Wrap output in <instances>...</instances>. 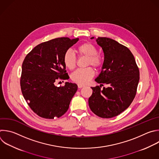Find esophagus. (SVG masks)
<instances>
[{"label": "esophagus", "instance_id": "obj_1", "mask_svg": "<svg viewBox=\"0 0 159 159\" xmlns=\"http://www.w3.org/2000/svg\"><path fill=\"white\" fill-rule=\"evenodd\" d=\"M77 85H78V87H79V88H82V87H84V85H82V84H78Z\"/></svg>", "mask_w": 159, "mask_h": 159}]
</instances>
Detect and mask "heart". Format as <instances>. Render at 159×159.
<instances>
[{
	"instance_id": "obj_1",
	"label": "heart",
	"mask_w": 159,
	"mask_h": 159,
	"mask_svg": "<svg viewBox=\"0 0 159 159\" xmlns=\"http://www.w3.org/2000/svg\"><path fill=\"white\" fill-rule=\"evenodd\" d=\"M77 51L79 56L87 58V66L91 65L96 68H98L102 66V59L100 55L97 54V48L93 44L89 42L83 43L78 46ZM63 61L66 67L69 69L73 70L75 67L77 59L71 49H68L66 51ZM94 70L92 67L80 69L77 70L71 75V79L73 82L78 84L84 85L89 83L94 76Z\"/></svg>"
}]
</instances>
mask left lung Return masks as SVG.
<instances>
[{
    "instance_id": "8db88e82",
    "label": "left lung",
    "mask_w": 159,
    "mask_h": 159,
    "mask_svg": "<svg viewBox=\"0 0 159 159\" xmlns=\"http://www.w3.org/2000/svg\"><path fill=\"white\" fill-rule=\"evenodd\" d=\"M95 40L103 50L104 61L102 71L95 80L100 85L106 83L108 87L102 90L100 85L91 87L93 92L89 105L95 115L109 119L130 106L136 94L139 70L127 47L107 37H98Z\"/></svg>"
}]
</instances>
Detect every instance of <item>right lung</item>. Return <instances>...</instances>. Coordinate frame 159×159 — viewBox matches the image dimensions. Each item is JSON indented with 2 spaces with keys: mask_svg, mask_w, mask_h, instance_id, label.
<instances>
[{
  "mask_svg": "<svg viewBox=\"0 0 159 159\" xmlns=\"http://www.w3.org/2000/svg\"><path fill=\"white\" fill-rule=\"evenodd\" d=\"M79 38L60 37L41 43L26 56L22 66L20 87L30 109L39 116L53 119L63 116L77 90V85L66 82L57 87L59 79H68L63 61L64 53Z\"/></svg>",
  "mask_w": 159,
  "mask_h": 159,
  "instance_id": "1",
  "label": "right lung"
}]
</instances>
